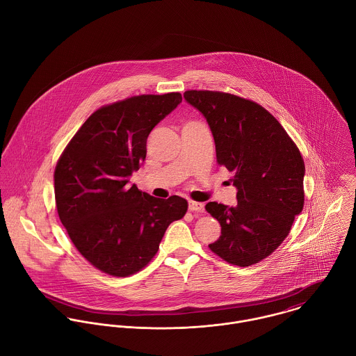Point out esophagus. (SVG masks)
Instances as JSON below:
<instances>
[{
    "label": "esophagus",
    "instance_id": "34e87169",
    "mask_svg": "<svg viewBox=\"0 0 356 356\" xmlns=\"http://www.w3.org/2000/svg\"><path fill=\"white\" fill-rule=\"evenodd\" d=\"M188 209H190V212H200V213H202V212L205 211V207H204V204H201V202L190 201V202H188Z\"/></svg>",
    "mask_w": 356,
    "mask_h": 356
}]
</instances>
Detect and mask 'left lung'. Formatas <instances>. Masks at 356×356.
<instances>
[{"instance_id":"obj_1","label":"left lung","mask_w":356,"mask_h":356,"mask_svg":"<svg viewBox=\"0 0 356 356\" xmlns=\"http://www.w3.org/2000/svg\"><path fill=\"white\" fill-rule=\"evenodd\" d=\"M184 99L207 118L217 162L236 187L235 207H205L221 225L209 248L229 264H256L284 242L302 211V156L275 117L252 100L212 90H187Z\"/></svg>"}]
</instances>
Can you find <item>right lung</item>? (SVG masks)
<instances>
[{
	"label": "right lung",
	"mask_w": 356,
	"mask_h": 356,
	"mask_svg": "<svg viewBox=\"0 0 356 356\" xmlns=\"http://www.w3.org/2000/svg\"><path fill=\"white\" fill-rule=\"evenodd\" d=\"M181 103L179 92L140 95L95 111L74 135L55 169L59 218L78 252L97 270L128 277L145 267L184 198L159 200L129 177L142 166L149 132Z\"/></svg>",
	"instance_id": "obj_1"
}]
</instances>
